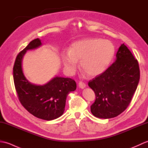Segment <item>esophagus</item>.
<instances>
[{
  "mask_svg": "<svg viewBox=\"0 0 148 148\" xmlns=\"http://www.w3.org/2000/svg\"><path fill=\"white\" fill-rule=\"evenodd\" d=\"M78 86H79L81 88L83 89V88H84L86 87V84L83 82H81V81H80V82H79V83H78Z\"/></svg>",
  "mask_w": 148,
  "mask_h": 148,
  "instance_id": "34e87169",
  "label": "esophagus"
}]
</instances>
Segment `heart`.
Instances as JSON below:
<instances>
[{"mask_svg": "<svg viewBox=\"0 0 148 148\" xmlns=\"http://www.w3.org/2000/svg\"><path fill=\"white\" fill-rule=\"evenodd\" d=\"M115 51L112 43L108 40L90 38L78 40L71 45L69 52L62 53V60L68 74L76 71L77 61L82 70L90 76H96L105 71Z\"/></svg>", "mask_w": 148, "mask_h": 148, "instance_id": "obj_1", "label": "heart"}]
</instances>
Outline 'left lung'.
Instances as JSON below:
<instances>
[{"label":"left lung","mask_w":148,"mask_h":148,"mask_svg":"<svg viewBox=\"0 0 148 148\" xmlns=\"http://www.w3.org/2000/svg\"><path fill=\"white\" fill-rule=\"evenodd\" d=\"M115 62L88 82L95 94L91 112L99 118L120 114L131 102L140 79L139 63L124 44L119 47Z\"/></svg>","instance_id":"obj_1"}]
</instances>
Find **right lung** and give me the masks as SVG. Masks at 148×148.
<instances>
[{
    "instance_id": "obj_1",
    "label": "right lung",
    "mask_w": 148,
    "mask_h": 148,
    "mask_svg": "<svg viewBox=\"0 0 148 148\" xmlns=\"http://www.w3.org/2000/svg\"><path fill=\"white\" fill-rule=\"evenodd\" d=\"M40 45V40L36 39L18 53L13 67L14 83L19 100L30 114L45 120H52L63 114L66 99L69 93L76 89V83L71 78L55 77L40 86L26 79L22 71V59L27 50Z\"/></svg>"
}]
</instances>
